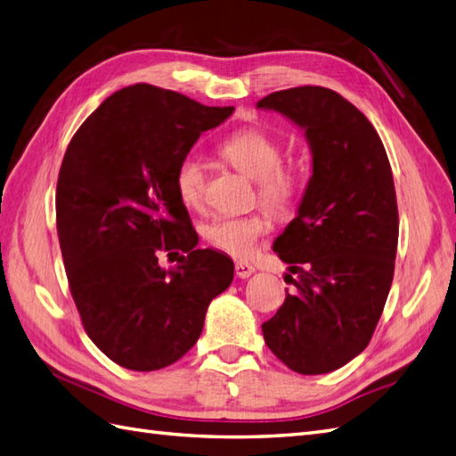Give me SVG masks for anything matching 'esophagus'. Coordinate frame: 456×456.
<instances>
[{
	"instance_id": "34e87169",
	"label": "esophagus",
	"mask_w": 456,
	"mask_h": 456,
	"mask_svg": "<svg viewBox=\"0 0 456 456\" xmlns=\"http://www.w3.org/2000/svg\"><path fill=\"white\" fill-rule=\"evenodd\" d=\"M253 273H255V269L249 263H236V276H238V279H249Z\"/></svg>"
}]
</instances>
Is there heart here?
I'll use <instances>...</instances> for the list:
<instances>
[{
  "label": "heart",
  "instance_id": "1",
  "mask_svg": "<svg viewBox=\"0 0 456 456\" xmlns=\"http://www.w3.org/2000/svg\"><path fill=\"white\" fill-rule=\"evenodd\" d=\"M218 154L232 168L257 182V195L265 207L284 210L292 205L299 187V174L294 166L282 162L281 142L269 133L257 127L240 129L218 144ZM174 187L183 207L201 208L207 190L203 164L195 157H183L175 166ZM266 230L269 222L259 215L218 216L205 224L203 238L215 249L246 259L253 255Z\"/></svg>",
  "mask_w": 456,
  "mask_h": 456
}]
</instances>
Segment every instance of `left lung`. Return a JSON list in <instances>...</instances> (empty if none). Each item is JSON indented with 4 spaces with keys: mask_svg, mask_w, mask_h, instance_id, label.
Listing matches in <instances>:
<instances>
[{
    "mask_svg": "<svg viewBox=\"0 0 456 456\" xmlns=\"http://www.w3.org/2000/svg\"><path fill=\"white\" fill-rule=\"evenodd\" d=\"M305 131L314 172L296 218L274 240L296 290L263 323L266 346L296 373L342 368L368 346L391 290L398 208L383 142L360 110L325 86L261 98ZM288 292V290H286Z\"/></svg>",
    "mask_w": 456,
    "mask_h": 456,
    "instance_id": "1",
    "label": "left lung"
}]
</instances>
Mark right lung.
<instances>
[{"instance_id": "1", "label": "right lung", "mask_w": 456, "mask_h": 456, "mask_svg": "<svg viewBox=\"0 0 456 456\" xmlns=\"http://www.w3.org/2000/svg\"><path fill=\"white\" fill-rule=\"evenodd\" d=\"M232 112L139 83L106 98L65 151L55 190L65 273L88 338L121 368L180 360L234 279L228 255L197 249L174 187L177 162ZM159 250L184 255L166 272Z\"/></svg>"}]
</instances>
